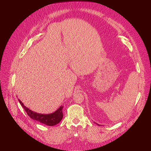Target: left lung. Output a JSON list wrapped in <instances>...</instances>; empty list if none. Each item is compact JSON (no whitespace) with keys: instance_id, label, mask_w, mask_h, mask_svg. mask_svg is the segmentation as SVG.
<instances>
[{"instance_id":"left-lung-1","label":"left lung","mask_w":151,"mask_h":151,"mask_svg":"<svg viewBox=\"0 0 151 151\" xmlns=\"http://www.w3.org/2000/svg\"><path fill=\"white\" fill-rule=\"evenodd\" d=\"M97 124V125H99V124Z\"/></svg>"}]
</instances>
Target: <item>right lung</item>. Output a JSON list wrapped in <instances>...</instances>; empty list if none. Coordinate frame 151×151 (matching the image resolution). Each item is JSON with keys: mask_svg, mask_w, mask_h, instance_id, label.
I'll use <instances>...</instances> for the list:
<instances>
[{"mask_svg": "<svg viewBox=\"0 0 151 151\" xmlns=\"http://www.w3.org/2000/svg\"><path fill=\"white\" fill-rule=\"evenodd\" d=\"M20 104L24 109L25 111L27 112V115L33 119L37 121L40 123L44 124L48 126H53L58 124L62 119L63 115L62 112V109L63 106H61L59 108L55 111L54 112L50 114H38L35 112H33L29 109L26 106L24 105L19 99H18Z\"/></svg>", "mask_w": 151, "mask_h": 151, "instance_id": "right-lung-1", "label": "right lung"}]
</instances>
